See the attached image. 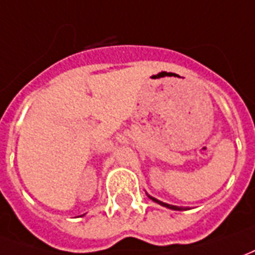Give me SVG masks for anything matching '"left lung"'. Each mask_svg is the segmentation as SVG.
Masks as SVG:
<instances>
[{
	"label": "left lung",
	"mask_w": 255,
	"mask_h": 255,
	"mask_svg": "<svg viewBox=\"0 0 255 255\" xmlns=\"http://www.w3.org/2000/svg\"><path fill=\"white\" fill-rule=\"evenodd\" d=\"M150 199H152L153 202L158 203V204H160V206H164V207H167V208H171V210H181V208H179V207H177V206H171V204H167V203H163V202H160V200H157V199H154V197H150Z\"/></svg>",
	"instance_id": "1"
}]
</instances>
